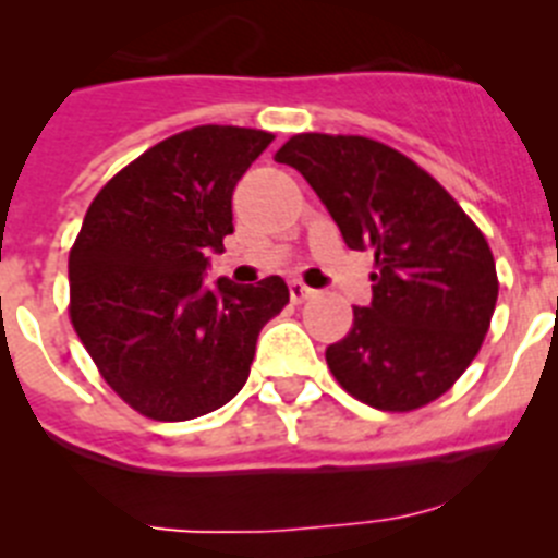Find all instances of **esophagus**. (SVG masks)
<instances>
[{"mask_svg":"<svg viewBox=\"0 0 558 558\" xmlns=\"http://www.w3.org/2000/svg\"><path fill=\"white\" fill-rule=\"evenodd\" d=\"M313 295H315V290L307 288L304 282H290V299H293L295 304L307 302V299H313Z\"/></svg>","mask_w":558,"mask_h":558,"instance_id":"obj_1","label":"esophagus"}]
</instances>
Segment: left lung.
Returning a JSON list of instances; mask_svg holds the SVG:
<instances>
[{
  "label": "left lung",
  "instance_id": "obj_1",
  "mask_svg": "<svg viewBox=\"0 0 558 558\" xmlns=\"http://www.w3.org/2000/svg\"><path fill=\"white\" fill-rule=\"evenodd\" d=\"M302 172L343 243L374 251L372 304L327 347L340 388L405 413L456 386L489 332L495 256L483 231L416 161L368 136L295 133L276 153Z\"/></svg>",
  "mask_w": 558,
  "mask_h": 558
}]
</instances>
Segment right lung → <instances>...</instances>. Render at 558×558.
<instances>
[{
  "instance_id": "right-lung-1",
  "label": "right lung",
  "mask_w": 558,
  "mask_h": 558,
  "mask_svg": "<svg viewBox=\"0 0 558 558\" xmlns=\"http://www.w3.org/2000/svg\"><path fill=\"white\" fill-rule=\"evenodd\" d=\"M274 133L198 125L122 167L88 206L69 251V318L111 391L142 416L186 422L245 386L256 338L290 290L218 279L231 192Z\"/></svg>"
}]
</instances>
